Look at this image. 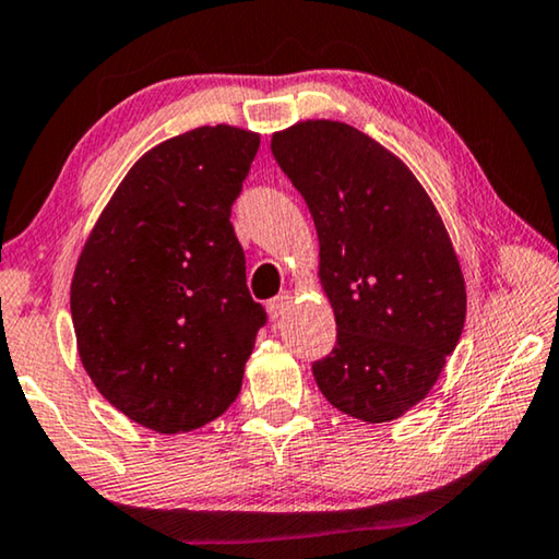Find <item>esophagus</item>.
<instances>
[{
  "label": "esophagus",
  "mask_w": 559,
  "mask_h": 559,
  "mask_svg": "<svg viewBox=\"0 0 559 559\" xmlns=\"http://www.w3.org/2000/svg\"><path fill=\"white\" fill-rule=\"evenodd\" d=\"M288 309H290V294H288V290H283V294H278L276 298H271V301H269L271 319H283V317H286Z\"/></svg>",
  "instance_id": "1"
}]
</instances>
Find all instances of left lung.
Here are the masks:
<instances>
[{"label": "left lung", "instance_id": "obj_1", "mask_svg": "<svg viewBox=\"0 0 559 559\" xmlns=\"http://www.w3.org/2000/svg\"><path fill=\"white\" fill-rule=\"evenodd\" d=\"M271 152L317 225L336 319L313 380L352 418L395 420L428 395L466 321L443 219L413 171L349 123L301 121L273 133Z\"/></svg>", "mask_w": 559, "mask_h": 559}]
</instances>
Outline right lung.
Here are the masks:
<instances>
[{"label": "right lung", "instance_id": "1", "mask_svg": "<svg viewBox=\"0 0 559 559\" xmlns=\"http://www.w3.org/2000/svg\"><path fill=\"white\" fill-rule=\"evenodd\" d=\"M258 133L200 126L133 164L70 286L78 352L100 395L139 426L185 433L238 397L269 317L233 230Z\"/></svg>", "mask_w": 559, "mask_h": 559}]
</instances>
